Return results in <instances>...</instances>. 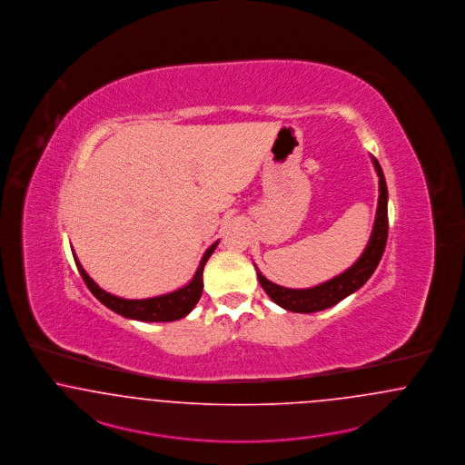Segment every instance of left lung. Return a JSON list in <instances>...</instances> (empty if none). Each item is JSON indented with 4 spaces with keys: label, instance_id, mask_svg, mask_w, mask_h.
Segmentation results:
<instances>
[{
    "label": "left lung",
    "instance_id": "8db88e82",
    "mask_svg": "<svg viewBox=\"0 0 465 465\" xmlns=\"http://www.w3.org/2000/svg\"><path fill=\"white\" fill-rule=\"evenodd\" d=\"M373 166L379 175V206H377V217L373 223V231L370 236V242L366 244L361 257L352 263L342 274L331 278L330 282L312 286V288H284L280 284L269 282L265 276L261 274L257 269L259 283L263 292L271 297L272 302L282 305L286 311L292 312H318L328 309L335 303L343 301L347 295L360 290L373 274L377 265L384 255L385 242H387V231H389V221H387V185H385L384 172L379 162L371 156Z\"/></svg>",
    "mask_w": 465,
    "mask_h": 465
}]
</instances>
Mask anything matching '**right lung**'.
I'll return each instance as SVG.
<instances>
[{"label": "right lung", "mask_w": 465, "mask_h": 465, "mask_svg": "<svg viewBox=\"0 0 465 465\" xmlns=\"http://www.w3.org/2000/svg\"><path fill=\"white\" fill-rule=\"evenodd\" d=\"M219 242H213L203 255L200 267L194 274V278L182 286L179 290L160 295V297H153V299H142V301H130V299H122L116 295L107 293L105 290H102L99 284L95 283L86 271L83 269L78 257L74 255V262L80 271L83 282L88 286V290L101 301L105 307H109L111 311H114L116 314H122L124 318L130 320H137V322H149V323H158V322H177L183 316H187L194 305L200 301L203 293V269L204 263L210 259V255L213 253V250L217 248Z\"/></svg>", "instance_id": "obj_1"}]
</instances>
